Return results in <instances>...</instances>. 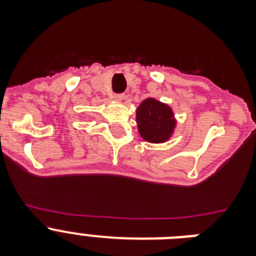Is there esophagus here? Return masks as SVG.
<instances>
[{"mask_svg": "<svg viewBox=\"0 0 256 256\" xmlns=\"http://www.w3.org/2000/svg\"><path fill=\"white\" fill-rule=\"evenodd\" d=\"M114 100L115 101H123L124 100V94H114Z\"/></svg>", "mask_w": 256, "mask_h": 256, "instance_id": "esophagus-1", "label": "esophagus"}]
</instances>
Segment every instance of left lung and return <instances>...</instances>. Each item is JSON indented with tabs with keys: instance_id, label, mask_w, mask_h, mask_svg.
Wrapping results in <instances>:
<instances>
[{
	"instance_id": "left-lung-1",
	"label": "left lung",
	"mask_w": 256,
	"mask_h": 256,
	"mask_svg": "<svg viewBox=\"0 0 256 256\" xmlns=\"http://www.w3.org/2000/svg\"><path fill=\"white\" fill-rule=\"evenodd\" d=\"M136 119L141 137L151 144L168 141L176 128L170 106L151 97L142 101L136 112Z\"/></svg>"
}]
</instances>
